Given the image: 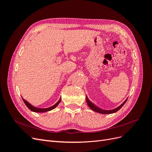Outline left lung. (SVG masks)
<instances>
[{"mask_svg":"<svg viewBox=\"0 0 152 152\" xmlns=\"http://www.w3.org/2000/svg\"><path fill=\"white\" fill-rule=\"evenodd\" d=\"M127 100V98L124 101V102H123V103H122L119 107H118L117 108H115V109H113V110H103V109H101L99 108H98V107H96V106L95 104H94L93 103L91 102L89 100L88 98L86 96V102H87V105H88V107L92 110H93V111L96 112H98V113H102V114H111V113H115L117 112V111H118L119 110H120L123 106L124 104L126 103V101Z\"/></svg>","mask_w":152,"mask_h":152,"instance_id":"1","label":"left lung"}]
</instances>
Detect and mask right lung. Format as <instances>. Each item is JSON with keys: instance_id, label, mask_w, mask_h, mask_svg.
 <instances>
[{"instance_id": "1", "label": "right lung", "mask_w": 152, "mask_h": 152, "mask_svg": "<svg viewBox=\"0 0 152 152\" xmlns=\"http://www.w3.org/2000/svg\"><path fill=\"white\" fill-rule=\"evenodd\" d=\"M61 98H60V99H59L58 102L56 104H54L53 106H52V107L47 108H37V107H34L33 105H31L30 103H29L28 102H27V101H26L25 99L23 98V102H24L25 104H26V107H28L31 110V111L34 112H36V113H44V112H47L50 111V110L54 109L55 108L57 107V106L59 104V103L61 102Z\"/></svg>"}]
</instances>
